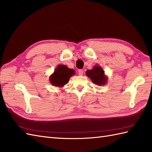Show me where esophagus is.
<instances>
[{
  "instance_id": "obj_1",
  "label": "esophagus",
  "mask_w": 152,
  "mask_h": 152,
  "mask_svg": "<svg viewBox=\"0 0 152 152\" xmlns=\"http://www.w3.org/2000/svg\"><path fill=\"white\" fill-rule=\"evenodd\" d=\"M83 74V70H82V69H80L78 70V74H79V75L80 76H82Z\"/></svg>"
}]
</instances>
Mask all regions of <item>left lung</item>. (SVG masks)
I'll return each mask as SVG.
<instances>
[{
    "label": "left lung",
    "mask_w": 152,
    "mask_h": 152,
    "mask_svg": "<svg viewBox=\"0 0 152 152\" xmlns=\"http://www.w3.org/2000/svg\"><path fill=\"white\" fill-rule=\"evenodd\" d=\"M86 75L91 79L93 82L99 86L104 85L107 79L104 76V71L102 68L96 65L93 69L86 71Z\"/></svg>",
    "instance_id": "obj_1"
}]
</instances>
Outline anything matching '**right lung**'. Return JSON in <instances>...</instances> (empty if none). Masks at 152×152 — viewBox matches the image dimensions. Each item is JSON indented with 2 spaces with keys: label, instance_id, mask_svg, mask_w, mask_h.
I'll return each instance as SVG.
<instances>
[{
  "label": "right lung",
  "instance_id": "1",
  "mask_svg": "<svg viewBox=\"0 0 152 152\" xmlns=\"http://www.w3.org/2000/svg\"><path fill=\"white\" fill-rule=\"evenodd\" d=\"M74 70L73 69H70L66 66L60 64L50 76V80L53 86L61 87L68 83L70 77L74 75Z\"/></svg>",
  "mask_w": 152,
  "mask_h": 152
}]
</instances>
